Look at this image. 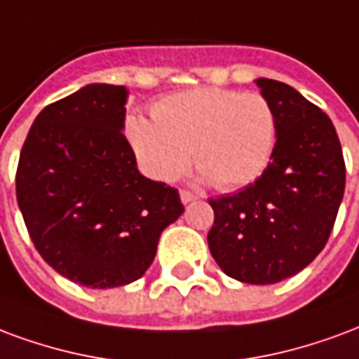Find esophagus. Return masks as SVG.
Returning <instances> with one entry per match:
<instances>
[{
  "label": "esophagus",
  "mask_w": 359,
  "mask_h": 359,
  "mask_svg": "<svg viewBox=\"0 0 359 359\" xmlns=\"http://www.w3.org/2000/svg\"><path fill=\"white\" fill-rule=\"evenodd\" d=\"M180 197H182L183 205H187V203H191V201H197L198 198L195 193H191V191H187V189L180 191Z\"/></svg>",
  "instance_id": "1"
}]
</instances>
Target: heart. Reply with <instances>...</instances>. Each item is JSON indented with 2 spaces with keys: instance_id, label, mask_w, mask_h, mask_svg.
Here are the masks:
<instances>
[{
  "instance_id": "b5f03b06",
  "label": "heart",
  "mask_w": 359,
  "mask_h": 359,
  "mask_svg": "<svg viewBox=\"0 0 359 359\" xmlns=\"http://www.w3.org/2000/svg\"><path fill=\"white\" fill-rule=\"evenodd\" d=\"M153 120L128 114L124 135L151 180L172 182L193 161L218 189L256 182L268 168L277 116L268 97L227 88H193L162 97Z\"/></svg>"
}]
</instances>
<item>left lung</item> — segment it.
Returning a JSON list of instances; mask_svg holds the SVG:
<instances>
[{
  "label": "left lung",
  "instance_id": "obj_1",
  "mask_svg": "<svg viewBox=\"0 0 359 359\" xmlns=\"http://www.w3.org/2000/svg\"><path fill=\"white\" fill-rule=\"evenodd\" d=\"M273 104L277 141L255 183L208 198L210 255L224 273L250 285L279 283L304 269L333 231L346 166L331 118L287 83L258 78Z\"/></svg>",
  "mask_w": 359,
  "mask_h": 359
}]
</instances>
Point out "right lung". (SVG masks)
<instances>
[{
	"instance_id": "add662e5",
	"label": "right lung",
	"mask_w": 359,
	"mask_h": 359,
	"mask_svg": "<svg viewBox=\"0 0 359 359\" xmlns=\"http://www.w3.org/2000/svg\"><path fill=\"white\" fill-rule=\"evenodd\" d=\"M126 99L124 86L90 83L47 104L18 158L17 201L34 247L90 289L140 279L183 214L177 189L140 174L122 133Z\"/></svg>"
}]
</instances>
